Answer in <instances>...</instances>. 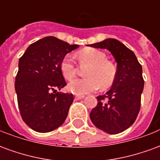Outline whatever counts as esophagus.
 Segmentation results:
<instances>
[{
  "instance_id": "esophagus-1",
  "label": "esophagus",
  "mask_w": 160,
  "mask_h": 160,
  "mask_svg": "<svg viewBox=\"0 0 160 160\" xmlns=\"http://www.w3.org/2000/svg\"><path fill=\"white\" fill-rule=\"evenodd\" d=\"M84 97H85V96H83V95H75V99H78V100H79V99H82V98H84Z\"/></svg>"
}]
</instances>
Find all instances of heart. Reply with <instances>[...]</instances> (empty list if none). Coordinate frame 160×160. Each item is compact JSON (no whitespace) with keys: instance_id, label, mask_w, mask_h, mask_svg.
Returning <instances> with one entry per match:
<instances>
[{"instance_id":"obj_1","label":"heart","mask_w":160,"mask_h":160,"mask_svg":"<svg viewBox=\"0 0 160 160\" xmlns=\"http://www.w3.org/2000/svg\"><path fill=\"white\" fill-rule=\"evenodd\" d=\"M78 58L82 66H88L85 70L87 78L72 80L68 88L77 95H83L96 91L100 87L106 89L112 86L117 76V68L108 61L107 56L98 49L87 48L78 53ZM60 68L64 78L71 80L76 75L77 67L71 55H66L61 62Z\"/></svg>"}]
</instances>
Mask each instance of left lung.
<instances>
[{
    "instance_id": "1",
    "label": "left lung",
    "mask_w": 160,
    "mask_h": 160,
    "mask_svg": "<svg viewBox=\"0 0 160 160\" xmlns=\"http://www.w3.org/2000/svg\"><path fill=\"white\" fill-rule=\"evenodd\" d=\"M89 46L108 49L118 63L114 83L104 95L97 97L91 121L105 133L119 134L134 123L141 109L144 87L142 68L134 53L118 40L108 38Z\"/></svg>"
}]
</instances>
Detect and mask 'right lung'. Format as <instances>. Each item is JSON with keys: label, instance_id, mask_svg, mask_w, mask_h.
I'll return each instance as SVG.
<instances>
[{"label": "right lung", "instance_id": "obj_1", "mask_svg": "<svg viewBox=\"0 0 160 160\" xmlns=\"http://www.w3.org/2000/svg\"><path fill=\"white\" fill-rule=\"evenodd\" d=\"M78 46L47 37L32 43L19 58L15 79L19 112L34 131L50 132L66 120L73 96L57 92L67 85L60 65Z\"/></svg>", "mask_w": 160, "mask_h": 160}]
</instances>
